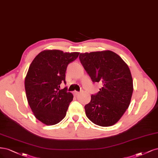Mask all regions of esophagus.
Listing matches in <instances>:
<instances>
[{"label": "esophagus", "instance_id": "34e87169", "mask_svg": "<svg viewBox=\"0 0 158 158\" xmlns=\"http://www.w3.org/2000/svg\"><path fill=\"white\" fill-rule=\"evenodd\" d=\"M79 93H79V92H78V91H76V90L73 91V94H74L75 96H77V95H78Z\"/></svg>", "mask_w": 158, "mask_h": 158}]
</instances>
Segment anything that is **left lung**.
I'll return each mask as SVG.
<instances>
[{"label":"left lung","instance_id":"1","mask_svg":"<svg viewBox=\"0 0 158 158\" xmlns=\"http://www.w3.org/2000/svg\"><path fill=\"white\" fill-rule=\"evenodd\" d=\"M79 60L93 82L102 83L85 105L86 115L97 125H114L129 108L133 92L128 65L111 50L81 53Z\"/></svg>","mask_w":158,"mask_h":158}]
</instances>
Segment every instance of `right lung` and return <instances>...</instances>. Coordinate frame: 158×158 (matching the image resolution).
<instances>
[{"mask_svg": "<svg viewBox=\"0 0 158 158\" xmlns=\"http://www.w3.org/2000/svg\"><path fill=\"white\" fill-rule=\"evenodd\" d=\"M79 54L45 50L30 64L25 78V93L35 117L43 123L56 125L65 117L73 95L66 87L60 89V84L65 82L68 65Z\"/></svg>", "mask_w": 158, "mask_h": 158, "instance_id": "1", "label": "right lung"}]
</instances>
